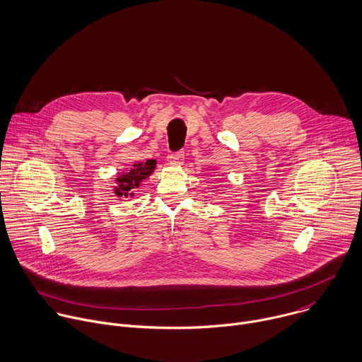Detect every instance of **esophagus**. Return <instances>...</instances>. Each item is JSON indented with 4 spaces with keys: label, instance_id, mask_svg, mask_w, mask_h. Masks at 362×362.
<instances>
[{
    "label": "esophagus",
    "instance_id": "obj_1",
    "mask_svg": "<svg viewBox=\"0 0 362 362\" xmlns=\"http://www.w3.org/2000/svg\"><path fill=\"white\" fill-rule=\"evenodd\" d=\"M168 163L173 164V165H181L184 163V153L180 151V153H174V154H170L167 157Z\"/></svg>",
    "mask_w": 362,
    "mask_h": 362
}]
</instances>
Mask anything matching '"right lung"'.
Returning a JSON list of instances; mask_svg holds the SVG:
<instances>
[{"label": "right lung", "mask_w": 362, "mask_h": 362, "mask_svg": "<svg viewBox=\"0 0 362 362\" xmlns=\"http://www.w3.org/2000/svg\"><path fill=\"white\" fill-rule=\"evenodd\" d=\"M156 164H157L156 160H147L146 163L133 164V167L129 171L122 173L116 178L117 187H115V194L119 198L133 197L134 189L139 188L141 185V182L153 174Z\"/></svg>", "instance_id": "1"}]
</instances>
